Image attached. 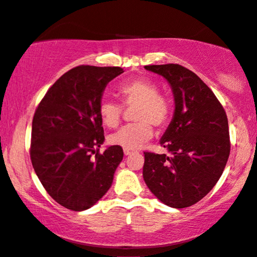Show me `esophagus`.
<instances>
[{
	"label": "esophagus",
	"instance_id": "34e87169",
	"mask_svg": "<svg viewBox=\"0 0 257 257\" xmlns=\"http://www.w3.org/2000/svg\"><path fill=\"white\" fill-rule=\"evenodd\" d=\"M123 153H124V155L125 156H128V155H132V154H134L135 152L134 150H132V149H123Z\"/></svg>",
	"mask_w": 257,
	"mask_h": 257
}]
</instances>
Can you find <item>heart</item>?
Wrapping results in <instances>:
<instances>
[{
  "label": "heart",
  "mask_w": 257,
  "mask_h": 257,
  "mask_svg": "<svg viewBox=\"0 0 257 257\" xmlns=\"http://www.w3.org/2000/svg\"><path fill=\"white\" fill-rule=\"evenodd\" d=\"M118 96L126 108H134L133 118L136 122L119 129L109 136V142L125 149H138L153 136V125L163 129L172 117L173 105L169 97L159 93L154 82L136 77L123 82L117 88ZM98 114L102 123L108 128H116L121 122L123 106L109 98L98 103Z\"/></svg>",
  "instance_id": "heart-1"
}]
</instances>
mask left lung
Masks as SVG:
<instances>
[{"mask_svg":"<svg viewBox=\"0 0 257 257\" xmlns=\"http://www.w3.org/2000/svg\"><path fill=\"white\" fill-rule=\"evenodd\" d=\"M145 68L172 85L175 112L161 139L170 155L145 152L143 179L161 202L190 207L213 189L227 164V115L211 89L191 70L174 63Z\"/></svg>","mask_w":257,"mask_h":257,"instance_id":"1","label":"left lung"}]
</instances>
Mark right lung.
<instances>
[{
  "label": "right lung",
  "mask_w": 257,
  "mask_h": 257,
  "mask_svg": "<svg viewBox=\"0 0 257 257\" xmlns=\"http://www.w3.org/2000/svg\"><path fill=\"white\" fill-rule=\"evenodd\" d=\"M122 73L119 67H75L48 89L34 114V170L47 193L67 209L94 206L110 188L123 159L118 146L100 153L104 132L98 114L105 85Z\"/></svg>",
  "instance_id": "obj_1"
}]
</instances>
